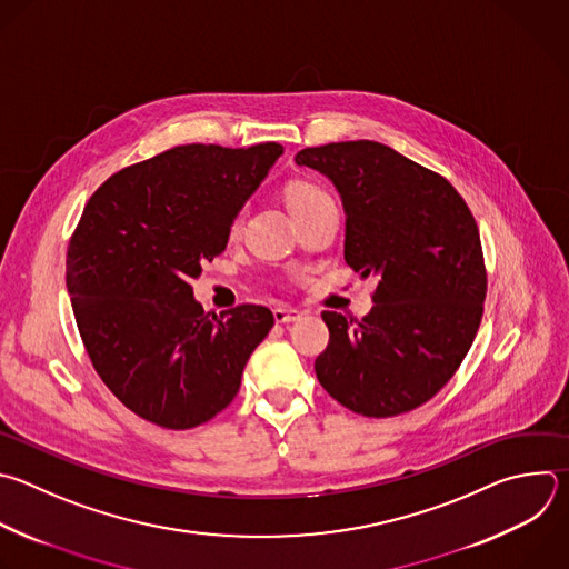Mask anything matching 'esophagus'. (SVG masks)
<instances>
[{
	"label": "esophagus",
	"instance_id": "obj_1",
	"mask_svg": "<svg viewBox=\"0 0 569 569\" xmlns=\"http://www.w3.org/2000/svg\"><path fill=\"white\" fill-rule=\"evenodd\" d=\"M301 315H303V312L297 310V308H286V306L274 308V321H277V323H292V321H299Z\"/></svg>",
	"mask_w": 569,
	"mask_h": 569
}]
</instances>
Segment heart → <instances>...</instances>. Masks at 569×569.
<instances>
[{
    "mask_svg": "<svg viewBox=\"0 0 569 569\" xmlns=\"http://www.w3.org/2000/svg\"><path fill=\"white\" fill-rule=\"evenodd\" d=\"M330 197L323 192V189L317 184V182H310V180H295L286 187V203L290 208L292 214H301L306 210H312L321 203H328ZM243 214L246 210L241 208L234 219H232V230H237L241 223H243Z\"/></svg>",
    "mask_w": 569,
    "mask_h": 569,
    "instance_id": "heart-1",
    "label": "heart"
}]
</instances>
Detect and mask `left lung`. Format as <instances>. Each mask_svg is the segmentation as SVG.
Instances as JSON below:
<instances>
[{
    "label": "left lung",
    "mask_w": 569,
    "mask_h": 569,
    "mask_svg": "<svg viewBox=\"0 0 569 569\" xmlns=\"http://www.w3.org/2000/svg\"><path fill=\"white\" fill-rule=\"evenodd\" d=\"M295 162L335 182L343 259L377 279L361 321L321 312L330 339L317 380L352 413H409L451 380L478 332L487 270L476 219L445 176L382 142L306 147Z\"/></svg>",
    "instance_id": "8db88e82"
}]
</instances>
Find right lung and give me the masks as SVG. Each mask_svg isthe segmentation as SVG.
<instances>
[{
    "mask_svg": "<svg viewBox=\"0 0 569 569\" xmlns=\"http://www.w3.org/2000/svg\"><path fill=\"white\" fill-rule=\"evenodd\" d=\"M281 153L180 144L116 171L84 206L67 250L76 323L100 380L142 420L173 431L212 420L274 326L254 303L206 312L192 279Z\"/></svg>",
    "mask_w": 569,
    "mask_h": 569,
    "instance_id": "1",
    "label": "right lung"
}]
</instances>
